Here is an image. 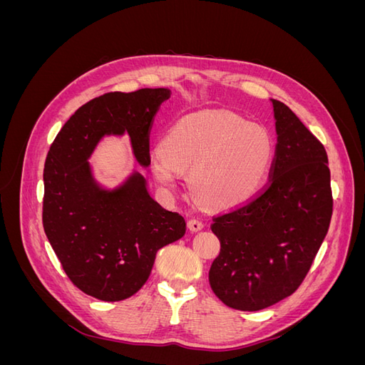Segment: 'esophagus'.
<instances>
[{
	"label": "esophagus",
	"mask_w": 365,
	"mask_h": 365,
	"mask_svg": "<svg viewBox=\"0 0 365 365\" xmlns=\"http://www.w3.org/2000/svg\"><path fill=\"white\" fill-rule=\"evenodd\" d=\"M189 228H190V231H200L204 228V222L201 219L192 217V219H189Z\"/></svg>",
	"instance_id": "34e87169"
}]
</instances>
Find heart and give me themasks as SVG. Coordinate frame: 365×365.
Listing matches in <instances>:
<instances>
[{"mask_svg": "<svg viewBox=\"0 0 365 365\" xmlns=\"http://www.w3.org/2000/svg\"><path fill=\"white\" fill-rule=\"evenodd\" d=\"M274 157L263 126L230 111H204L181 118L168 130L152 158L155 178L178 185L189 173L190 189L207 207L227 208L259 190Z\"/></svg>", "mask_w": 365, "mask_h": 365, "instance_id": "heart-1", "label": "heart"}]
</instances>
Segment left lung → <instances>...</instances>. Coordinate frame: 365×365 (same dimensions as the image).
I'll use <instances>...</instances> for the list:
<instances>
[{
    "label": "left lung",
    "mask_w": 365,
    "mask_h": 365,
    "mask_svg": "<svg viewBox=\"0 0 365 365\" xmlns=\"http://www.w3.org/2000/svg\"><path fill=\"white\" fill-rule=\"evenodd\" d=\"M277 145L269 181L213 216L220 242L208 271L213 292L237 311H260L294 294L311 269L334 210L327 153L291 109L272 101Z\"/></svg>",
    "instance_id": "1"
}]
</instances>
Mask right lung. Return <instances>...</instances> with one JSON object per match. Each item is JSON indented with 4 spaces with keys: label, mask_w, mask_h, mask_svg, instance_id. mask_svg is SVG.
<instances>
[{
    "label": "right lung",
    "mask_w": 365,
    "mask_h": 365,
    "mask_svg": "<svg viewBox=\"0 0 365 365\" xmlns=\"http://www.w3.org/2000/svg\"><path fill=\"white\" fill-rule=\"evenodd\" d=\"M165 88L106 93L82 105L58 132L43 165L42 225L71 283L103 302L134 295L149 279L157 251L185 233V220L149 196L138 173L114 192L98 187L86 158L105 134L130 135L150 164V129Z\"/></svg>",
    "instance_id": "1"
}]
</instances>
